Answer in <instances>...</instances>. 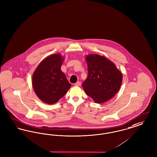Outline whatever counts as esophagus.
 <instances>
[{
    "instance_id": "34e87169",
    "label": "esophagus",
    "mask_w": 157,
    "mask_h": 157,
    "mask_svg": "<svg viewBox=\"0 0 157 157\" xmlns=\"http://www.w3.org/2000/svg\"><path fill=\"white\" fill-rule=\"evenodd\" d=\"M81 82L80 81H78V82H77L76 83H75L74 84L75 86H81Z\"/></svg>"
}]
</instances>
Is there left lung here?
Here are the masks:
<instances>
[{
	"instance_id": "1",
	"label": "left lung",
	"mask_w": 157,
	"mask_h": 157,
	"mask_svg": "<svg viewBox=\"0 0 157 157\" xmlns=\"http://www.w3.org/2000/svg\"><path fill=\"white\" fill-rule=\"evenodd\" d=\"M86 60L88 75L82 85L85 92L96 103L109 101L120 89L122 74L104 56L89 55Z\"/></svg>"
}]
</instances>
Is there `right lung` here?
<instances>
[{
    "instance_id": "1",
    "label": "right lung",
    "mask_w": 157,
    "mask_h": 157,
    "mask_svg": "<svg viewBox=\"0 0 157 157\" xmlns=\"http://www.w3.org/2000/svg\"><path fill=\"white\" fill-rule=\"evenodd\" d=\"M63 60L60 54L49 56L38 65L33 75V89L37 97L46 104L57 102L71 86L60 69Z\"/></svg>"
}]
</instances>
